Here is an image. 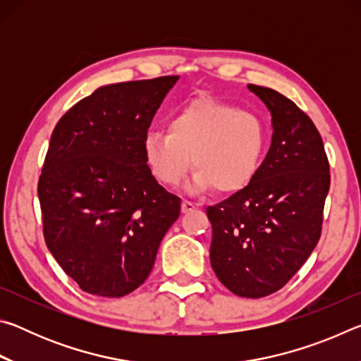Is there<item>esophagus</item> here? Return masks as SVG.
<instances>
[{"label":"esophagus","mask_w":361,"mask_h":361,"mask_svg":"<svg viewBox=\"0 0 361 361\" xmlns=\"http://www.w3.org/2000/svg\"><path fill=\"white\" fill-rule=\"evenodd\" d=\"M195 207H197V205H195L194 202H191V200H188V199H185V200H183V202H181V212H183V213L192 212V210L195 209Z\"/></svg>","instance_id":"1"}]
</instances>
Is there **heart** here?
I'll return each mask as SVG.
<instances>
[{"mask_svg": "<svg viewBox=\"0 0 361 361\" xmlns=\"http://www.w3.org/2000/svg\"><path fill=\"white\" fill-rule=\"evenodd\" d=\"M267 149V127L259 116L229 103L197 99L175 111L166 130L143 138V156L152 176L176 186L192 162L191 188L231 194L247 188L258 175Z\"/></svg>", "mask_w": 361, "mask_h": 361, "instance_id": "b5f03b06", "label": "heart"}]
</instances>
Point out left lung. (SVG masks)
I'll list each match as a JSON object with an SVG mask.
<instances>
[{
	"label": "left lung",
	"instance_id": "obj_1",
	"mask_svg": "<svg viewBox=\"0 0 361 361\" xmlns=\"http://www.w3.org/2000/svg\"><path fill=\"white\" fill-rule=\"evenodd\" d=\"M272 116V143L255 180L207 207L210 262L226 288L262 298L288 283L322 234L329 162L312 119L277 90L248 84Z\"/></svg>",
	"mask_w": 361,
	"mask_h": 361
}]
</instances>
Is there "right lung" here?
Wrapping results in <instances>:
<instances>
[{
  "instance_id": "1",
  "label": "right lung",
  "mask_w": 361,
  "mask_h": 361,
  "mask_svg": "<svg viewBox=\"0 0 361 361\" xmlns=\"http://www.w3.org/2000/svg\"><path fill=\"white\" fill-rule=\"evenodd\" d=\"M178 76L103 85L57 122L38 197L44 240L85 293L137 290L180 216V197L146 166L143 138Z\"/></svg>"
}]
</instances>
